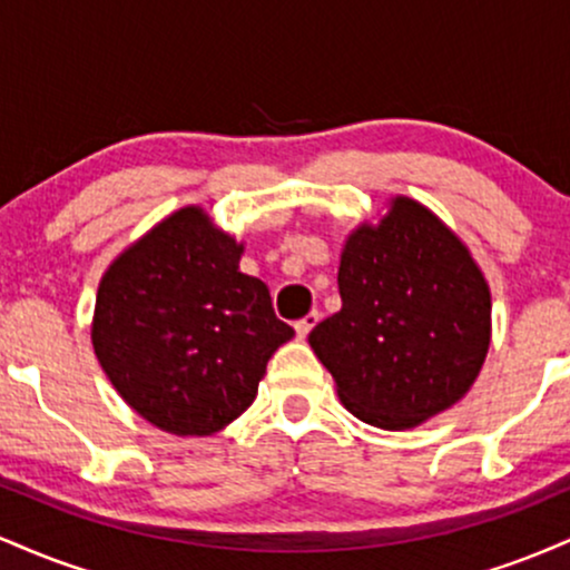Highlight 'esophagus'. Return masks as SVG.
I'll return each mask as SVG.
<instances>
[{"label":"esophagus","instance_id":"obj_1","mask_svg":"<svg viewBox=\"0 0 570 570\" xmlns=\"http://www.w3.org/2000/svg\"><path fill=\"white\" fill-rule=\"evenodd\" d=\"M318 318H322L318 316V311H311L307 316L299 318V322H294V332H297V337L305 340L307 335H311V330L318 324Z\"/></svg>","mask_w":570,"mask_h":570}]
</instances>
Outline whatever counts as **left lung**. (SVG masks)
Listing matches in <instances>:
<instances>
[{"mask_svg": "<svg viewBox=\"0 0 570 570\" xmlns=\"http://www.w3.org/2000/svg\"><path fill=\"white\" fill-rule=\"evenodd\" d=\"M337 286L343 307L307 343L358 421L412 429L472 389L490 345V289L426 206L399 195L377 225H358Z\"/></svg>", "mask_w": 570, "mask_h": 570, "instance_id": "8db88e82", "label": "left lung"}]
</instances>
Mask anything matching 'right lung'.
<instances>
[{
  "instance_id": "right-lung-1",
  "label": "right lung",
  "mask_w": 570,
  "mask_h": 570,
  "mask_svg": "<svg viewBox=\"0 0 570 570\" xmlns=\"http://www.w3.org/2000/svg\"><path fill=\"white\" fill-rule=\"evenodd\" d=\"M244 244L200 206L174 212L104 273L94 351L144 421L176 436L225 429L257 396L267 358L294 337L271 292L238 271Z\"/></svg>"
}]
</instances>
